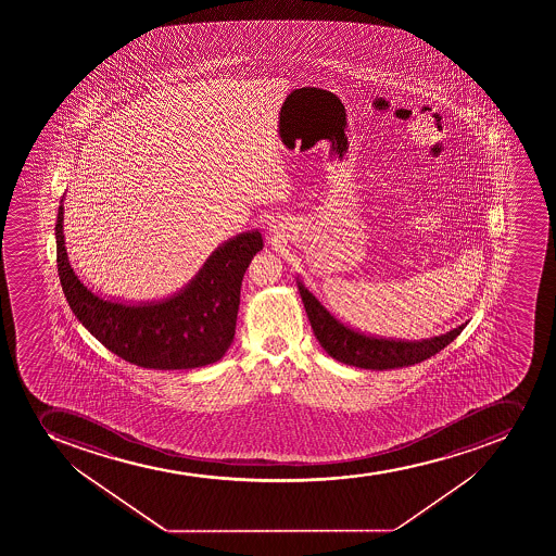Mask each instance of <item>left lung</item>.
<instances>
[{
    "label": "left lung",
    "mask_w": 556,
    "mask_h": 556,
    "mask_svg": "<svg viewBox=\"0 0 556 556\" xmlns=\"http://www.w3.org/2000/svg\"><path fill=\"white\" fill-rule=\"evenodd\" d=\"M299 293L303 299L304 308L308 314L309 325L320 346L330 357L339 363L364 369H393L413 366L433 357L434 353L444 350L450 342L460 336L468 323L453 328L444 336L422 339V341H404V339H386L355 330L352 326L337 319L314 293L309 292L298 277Z\"/></svg>",
    "instance_id": "1"
}]
</instances>
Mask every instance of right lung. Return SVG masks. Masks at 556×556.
<instances>
[{
  "mask_svg": "<svg viewBox=\"0 0 556 556\" xmlns=\"http://www.w3.org/2000/svg\"><path fill=\"white\" fill-rule=\"evenodd\" d=\"M63 199L55 223L58 275L79 323L117 357L139 368L192 369L223 358L236 336L242 277L264 247L261 231H242L219 244L198 274L168 298L136 303L106 299L83 285L72 268Z\"/></svg>",
  "mask_w": 556,
  "mask_h": 556,
  "instance_id": "obj_1",
  "label": "right lung"
}]
</instances>
